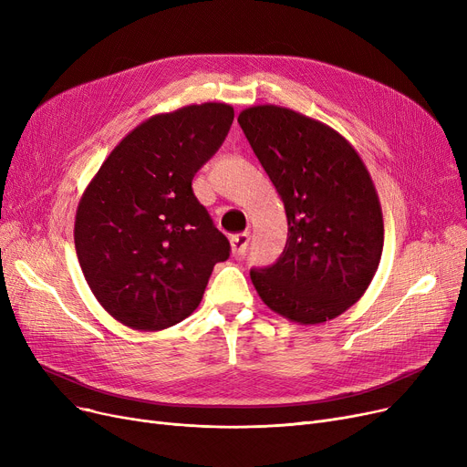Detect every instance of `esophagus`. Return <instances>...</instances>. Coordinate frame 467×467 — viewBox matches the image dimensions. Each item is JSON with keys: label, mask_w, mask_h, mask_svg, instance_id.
I'll return each instance as SVG.
<instances>
[{"label": "esophagus", "mask_w": 467, "mask_h": 467, "mask_svg": "<svg viewBox=\"0 0 467 467\" xmlns=\"http://www.w3.org/2000/svg\"><path fill=\"white\" fill-rule=\"evenodd\" d=\"M248 244H250V233H240V234H234L231 238V248H233V255L240 257L246 254L248 250Z\"/></svg>", "instance_id": "obj_1"}]
</instances>
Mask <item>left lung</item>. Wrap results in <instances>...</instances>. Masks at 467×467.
Instances as JSON below:
<instances>
[{
  "instance_id": "left-lung-1",
  "label": "left lung",
  "mask_w": 467,
  "mask_h": 467,
  "mask_svg": "<svg viewBox=\"0 0 467 467\" xmlns=\"http://www.w3.org/2000/svg\"><path fill=\"white\" fill-rule=\"evenodd\" d=\"M238 125L287 217L278 261L250 271L259 297L291 322L333 320L359 301L382 255V210L369 171L337 130L293 109L254 106Z\"/></svg>"
}]
</instances>
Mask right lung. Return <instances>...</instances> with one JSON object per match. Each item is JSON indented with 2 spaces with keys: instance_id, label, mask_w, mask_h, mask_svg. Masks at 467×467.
<instances>
[{
  "instance_id": "1",
  "label": "right lung",
  "mask_w": 467,
  "mask_h": 467,
  "mask_svg": "<svg viewBox=\"0 0 467 467\" xmlns=\"http://www.w3.org/2000/svg\"><path fill=\"white\" fill-rule=\"evenodd\" d=\"M234 109L206 102L143 120L109 153L76 215V252L94 297L132 329L176 326L202 301L231 244L192 178L225 141Z\"/></svg>"
}]
</instances>
